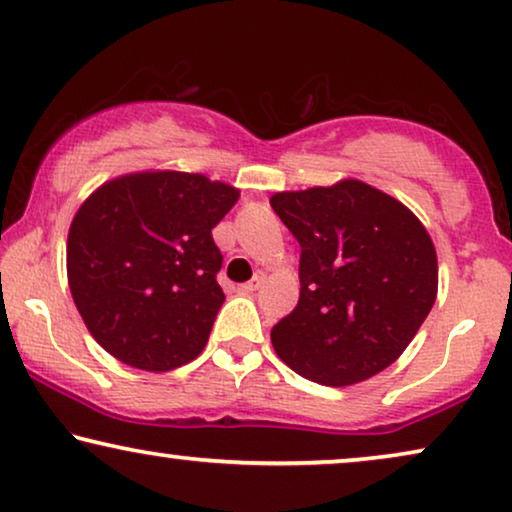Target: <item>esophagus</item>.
<instances>
[{"instance_id": "34e87169", "label": "esophagus", "mask_w": 512, "mask_h": 512, "mask_svg": "<svg viewBox=\"0 0 512 512\" xmlns=\"http://www.w3.org/2000/svg\"><path fill=\"white\" fill-rule=\"evenodd\" d=\"M264 278H266V273L264 271H255V276L248 280V283H243L241 287L246 292H255V290H259V287H262V283H264Z\"/></svg>"}]
</instances>
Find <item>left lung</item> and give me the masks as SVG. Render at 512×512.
I'll return each mask as SVG.
<instances>
[{
    "label": "left lung",
    "instance_id": "1",
    "mask_svg": "<svg viewBox=\"0 0 512 512\" xmlns=\"http://www.w3.org/2000/svg\"><path fill=\"white\" fill-rule=\"evenodd\" d=\"M269 201L301 246L299 304L271 329L276 355L327 387L397 362L438 292L436 248L417 215L357 178Z\"/></svg>",
    "mask_w": 512,
    "mask_h": 512
}]
</instances>
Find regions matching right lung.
I'll use <instances>...</instances> for the list:
<instances>
[{"label":"right lung","mask_w":512,"mask_h":512,"mask_svg":"<svg viewBox=\"0 0 512 512\" xmlns=\"http://www.w3.org/2000/svg\"><path fill=\"white\" fill-rule=\"evenodd\" d=\"M239 190L187 171L99 185L67 236V278L85 327L122 364L178 369L206 348L225 294L211 229Z\"/></svg>","instance_id":"right-lung-1"}]
</instances>
